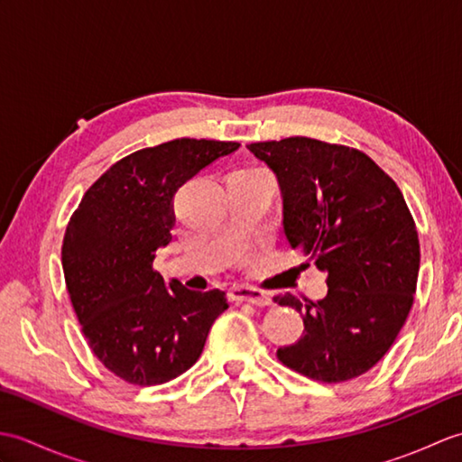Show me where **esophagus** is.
Segmentation results:
<instances>
[{
	"label": "esophagus",
	"instance_id": "1",
	"mask_svg": "<svg viewBox=\"0 0 462 462\" xmlns=\"http://www.w3.org/2000/svg\"><path fill=\"white\" fill-rule=\"evenodd\" d=\"M228 300L234 303H242V301H248L254 303V306H270L272 298L268 291H263L260 288H254V286H234L228 290Z\"/></svg>",
	"mask_w": 462,
	"mask_h": 462
}]
</instances>
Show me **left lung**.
Returning <instances> with one entry per match:
<instances>
[{"label": "left lung", "mask_w": 462, "mask_h": 462, "mask_svg": "<svg viewBox=\"0 0 462 462\" xmlns=\"http://www.w3.org/2000/svg\"><path fill=\"white\" fill-rule=\"evenodd\" d=\"M278 174L283 234L328 273L319 301L273 298L303 313V336L278 349L283 365L321 383L369 371L393 346L413 308L419 234L399 186L365 152L308 136L252 143Z\"/></svg>", "instance_id": "left-lung-1"}]
</instances>
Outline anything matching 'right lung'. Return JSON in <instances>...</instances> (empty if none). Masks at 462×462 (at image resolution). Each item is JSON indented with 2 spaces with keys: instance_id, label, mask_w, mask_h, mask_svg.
<instances>
[{
  "instance_id": "obj_1",
  "label": "right lung",
  "mask_w": 462,
  "mask_h": 462,
  "mask_svg": "<svg viewBox=\"0 0 462 462\" xmlns=\"http://www.w3.org/2000/svg\"><path fill=\"white\" fill-rule=\"evenodd\" d=\"M240 143L174 139L116 161L97 179L67 224L65 286L95 357L133 385H161L200 357L222 290L169 288L152 268L172 238L180 186Z\"/></svg>"
}]
</instances>
